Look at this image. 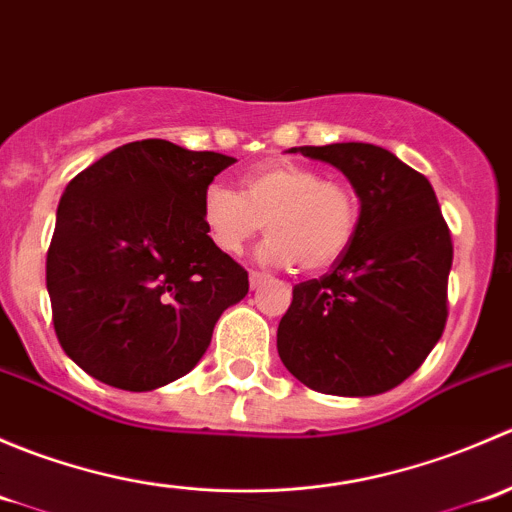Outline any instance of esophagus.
Wrapping results in <instances>:
<instances>
[{"label":"esophagus","instance_id":"esophagus-1","mask_svg":"<svg viewBox=\"0 0 512 512\" xmlns=\"http://www.w3.org/2000/svg\"><path fill=\"white\" fill-rule=\"evenodd\" d=\"M267 280H270V277L262 275V272H250V287L252 289H257L262 285V282H267Z\"/></svg>","mask_w":512,"mask_h":512}]
</instances>
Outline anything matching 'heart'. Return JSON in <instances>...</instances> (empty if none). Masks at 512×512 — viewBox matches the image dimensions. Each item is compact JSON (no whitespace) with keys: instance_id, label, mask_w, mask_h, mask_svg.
<instances>
[{"instance_id":"b5f03b06","label":"heart","mask_w":512,"mask_h":512,"mask_svg":"<svg viewBox=\"0 0 512 512\" xmlns=\"http://www.w3.org/2000/svg\"><path fill=\"white\" fill-rule=\"evenodd\" d=\"M200 218L210 242L225 255H240L262 230L260 247L267 265H294L324 272L352 247L359 225V203L347 185L322 180L297 163H270L242 178V193L213 183L200 200Z\"/></svg>"}]
</instances>
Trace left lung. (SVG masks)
I'll return each mask as SVG.
<instances>
[{
  "instance_id": "obj_1",
  "label": "left lung",
  "mask_w": 512,
  "mask_h": 512,
  "mask_svg": "<svg viewBox=\"0 0 512 512\" xmlns=\"http://www.w3.org/2000/svg\"><path fill=\"white\" fill-rule=\"evenodd\" d=\"M342 170L359 198L347 255L292 289L277 352L304 386L376 396L423 364L446 327L451 232L431 183L371 143L289 148Z\"/></svg>"
}]
</instances>
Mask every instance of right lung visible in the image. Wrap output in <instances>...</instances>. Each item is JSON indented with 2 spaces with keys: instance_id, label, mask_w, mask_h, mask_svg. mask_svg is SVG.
I'll use <instances>...</instances> for the list:
<instances>
[{
  "instance_id": "right-lung-1",
  "label": "right lung",
  "mask_w": 512,
  "mask_h": 512,
  "mask_svg": "<svg viewBox=\"0 0 512 512\" xmlns=\"http://www.w3.org/2000/svg\"><path fill=\"white\" fill-rule=\"evenodd\" d=\"M232 163L148 138L106 153L66 185L46 289L56 337L86 374L153 391L208 352L220 314L250 289L200 218L205 188Z\"/></svg>"
}]
</instances>
